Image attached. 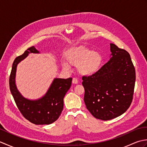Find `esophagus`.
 <instances>
[{
  "label": "esophagus",
  "mask_w": 147,
  "mask_h": 147,
  "mask_svg": "<svg viewBox=\"0 0 147 147\" xmlns=\"http://www.w3.org/2000/svg\"><path fill=\"white\" fill-rule=\"evenodd\" d=\"M78 79L76 78H73V80H72V83H73V84H77L78 83Z\"/></svg>",
  "instance_id": "obj_1"
}]
</instances>
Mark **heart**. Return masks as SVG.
Listing matches in <instances>:
<instances>
[{"label":"heart","mask_w":147,"mask_h":147,"mask_svg":"<svg viewBox=\"0 0 147 147\" xmlns=\"http://www.w3.org/2000/svg\"><path fill=\"white\" fill-rule=\"evenodd\" d=\"M67 62L70 65H78V70L83 75L89 76L94 74L100 66L102 58L98 52L90 51L84 47H79L70 50L66 55ZM65 68H68L67 63H63Z\"/></svg>","instance_id":"1"}]
</instances>
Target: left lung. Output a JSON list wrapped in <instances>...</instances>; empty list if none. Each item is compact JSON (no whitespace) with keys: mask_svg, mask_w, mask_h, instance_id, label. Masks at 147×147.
Returning <instances> with one entry per match:
<instances>
[{"mask_svg":"<svg viewBox=\"0 0 147 147\" xmlns=\"http://www.w3.org/2000/svg\"><path fill=\"white\" fill-rule=\"evenodd\" d=\"M111 58L95 73L83 76L84 102L93 116L107 121L124 113L131 104L136 73L128 52L111 43Z\"/></svg>","mask_w":147,"mask_h":147,"instance_id":"1","label":"left lung"}]
</instances>
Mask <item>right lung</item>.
Wrapping results in <instances>:
<instances>
[{
  "mask_svg": "<svg viewBox=\"0 0 147 147\" xmlns=\"http://www.w3.org/2000/svg\"><path fill=\"white\" fill-rule=\"evenodd\" d=\"M30 53L38 54L39 51L34 46L31 47L14 61L9 77L11 92L18 109L27 120L37 125L52 124L57 119L62 111L64 97L71 86L72 78H55L45 95L36 100H31L23 97L16 85V73L18 64Z\"/></svg>",
  "mask_w": 147,
  "mask_h": 147,
  "instance_id": "1",
  "label": "right lung"
}]
</instances>
